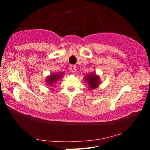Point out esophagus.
Masks as SVG:
<instances>
[{"label":"esophagus","mask_w":150,"mask_h":150,"mask_svg":"<svg viewBox=\"0 0 150 150\" xmlns=\"http://www.w3.org/2000/svg\"><path fill=\"white\" fill-rule=\"evenodd\" d=\"M76 70H77L76 65H70V72H72V73H74V72H75V71H76Z\"/></svg>","instance_id":"esophagus-1"}]
</instances>
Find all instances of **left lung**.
Listing matches in <instances>:
<instances>
[{
  "mask_svg": "<svg viewBox=\"0 0 150 150\" xmlns=\"http://www.w3.org/2000/svg\"><path fill=\"white\" fill-rule=\"evenodd\" d=\"M84 81L87 82L88 85V88L89 89H94L99 87L101 83L100 77L97 74L92 73L86 75L84 77Z\"/></svg>",
  "mask_w": 150,
  "mask_h": 150,
  "instance_id": "1",
  "label": "left lung"
}]
</instances>
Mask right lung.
<instances>
[{
    "instance_id": "right-lung-1",
    "label": "right lung",
    "mask_w": 150,
    "mask_h": 150,
    "mask_svg": "<svg viewBox=\"0 0 150 150\" xmlns=\"http://www.w3.org/2000/svg\"><path fill=\"white\" fill-rule=\"evenodd\" d=\"M64 73H51V75H48L46 78V85L49 87H53L56 83L60 81V80L63 77Z\"/></svg>"
}]
</instances>
